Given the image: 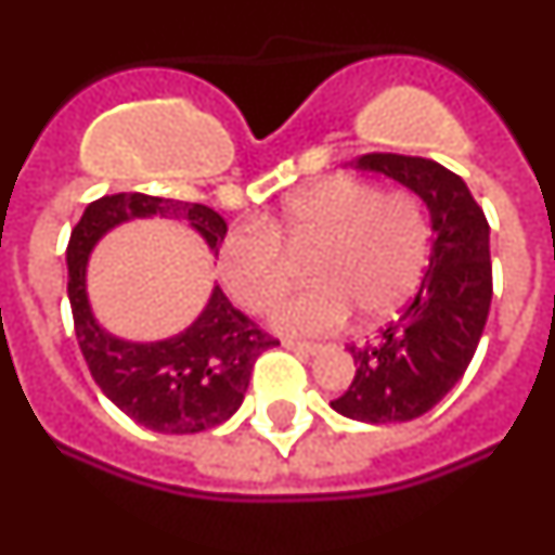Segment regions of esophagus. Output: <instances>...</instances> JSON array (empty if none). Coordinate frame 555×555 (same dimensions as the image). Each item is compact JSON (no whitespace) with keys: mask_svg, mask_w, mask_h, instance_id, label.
I'll return each instance as SVG.
<instances>
[{"mask_svg":"<svg viewBox=\"0 0 555 555\" xmlns=\"http://www.w3.org/2000/svg\"><path fill=\"white\" fill-rule=\"evenodd\" d=\"M283 347L292 352H302V356H317L322 350V345H311V341H294V338H286Z\"/></svg>","mask_w":555,"mask_h":555,"instance_id":"34e87169","label":"esophagus"}]
</instances>
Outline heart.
Here are the masks:
<instances>
[{
	"label": "heart",
	"mask_w": 555,
	"mask_h": 555,
	"mask_svg": "<svg viewBox=\"0 0 555 555\" xmlns=\"http://www.w3.org/2000/svg\"><path fill=\"white\" fill-rule=\"evenodd\" d=\"M288 253L313 249L306 274L313 286L272 311L288 336L331 333L350 320H380L409 300L430 255V222L411 191H384L372 180H317L261 219L224 235L219 274L244 311L263 313L288 286Z\"/></svg>",
	"instance_id": "1"
}]
</instances>
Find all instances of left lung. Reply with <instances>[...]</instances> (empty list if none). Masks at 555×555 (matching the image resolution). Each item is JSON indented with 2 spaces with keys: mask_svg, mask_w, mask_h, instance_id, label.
<instances>
[{
  "mask_svg": "<svg viewBox=\"0 0 555 555\" xmlns=\"http://www.w3.org/2000/svg\"><path fill=\"white\" fill-rule=\"evenodd\" d=\"M356 166L397 180L428 205L434 247L403 313L375 345L350 347L356 377L331 405L358 423H409L459 384L478 350L492 302L489 222L467 183L436 160L372 152Z\"/></svg>",
  "mask_w": 555,
  "mask_h": 555,
  "instance_id": "8db88e82",
  "label": "left lung"
}]
</instances>
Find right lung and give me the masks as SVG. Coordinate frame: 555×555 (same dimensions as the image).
<instances>
[{"label":"right lung","instance_id":"obj_1","mask_svg":"<svg viewBox=\"0 0 555 555\" xmlns=\"http://www.w3.org/2000/svg\"><path fill=\"white\" fill-rule=\"evenodd\" d=\"M152 217L189 222L214 255H219L228 233V222L217 210L199 203L127 191L88 205L66 247L77 345L96 386L130 420L158 434H199L228 423L238 411L258 356L281 341L233 308L219 286H214L197 320L175 336L127 341L107 333L88 302V258L113 228Z\"/></svg>","mask_w":555,"mask_h":555}]
</instances>
